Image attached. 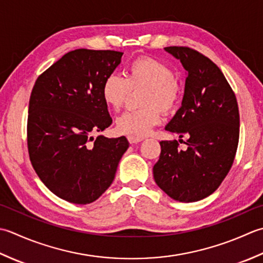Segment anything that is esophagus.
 Wrapping results in <instances>:
<instances>
[{"instance_id": "34e87169", "label": "esophagus", "mask_w": 263, "mask_h": 263, "mask_svg": "<svg viewBox=\"0 0 263 263\" xmlns=\"http://www.w3.org/2000/svg\"><path fill=\"white\" fill-rule=\"evenodd\" d=\"M127 138H128V142H129L130 144H136V143H138V142H141V141H143V138H142V137H135V136H128Z\"/></svg>"}]
</instances>
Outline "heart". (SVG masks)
Returning a JSON list of instances; mask_svg holds the SVG:
<instances>
[{
	"label": "heart",
	"instance_id": "1",
	"mask_svg": "<svg viewBox=\"0 0 263 263\" xmlns=\"http://www.w3.org/2000/svg\"><path fill=\"white\" fill-rule=\"evenodd\" d=\"M132 90H142L141 109L126 111L117 119V130L125 135L144 137L161 120V111L170 114L181 99V86L171 68L157 59L142 57L126 69V78L111 73L102 85V99L114 111L125 104Z\"/></svg>",
	"mask_w": 263,
	"mask_h": 263
}]
</instances>
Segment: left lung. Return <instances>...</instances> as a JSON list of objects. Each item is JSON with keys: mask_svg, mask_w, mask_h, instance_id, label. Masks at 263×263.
I'll use <instances>...</instances> for the list:
<instances>
[{"mask_svg": "<svg viewBox=\"0 0 263 263\" xmlns=\"http://www.w3.org/2000/svg\"><path fill=\"white\" fill-rule=\"evenodd\" d=\"M164 50L187 71L181 106L165 126L187 137V148L179 149L176 139L160 142L153 177L171 199L196 202L211 195L232 168L239 138L237 100L220 69L202 53L186 46Z\"/></svg>", "mask_w": 263, "mask_h": 263, "instance_id": "obj_1", "label": "left lung"}]
</instances>
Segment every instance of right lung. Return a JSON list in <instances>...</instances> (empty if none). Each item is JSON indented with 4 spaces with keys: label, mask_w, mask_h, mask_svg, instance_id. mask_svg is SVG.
I'll list each match as a JSON object with an SVG mask.
<instances>
[{
    "label": "right lung",
    "mask_w": 263,
    "mask_h": 263,
    "mask_svg": "<svg viewBox=\"0 0 263 263\" xmlns=\"http://www.w3.org/2000/svg\"><path fill=\"white\" fill-rule=\"evenodd\" d=\"M122 54L70 51L36 79L31 90L27 121L30 162L47 189L64 201L88 204L98 200L114 181L129 146L125 136H92L112 124L102 85Z\"/></svg>",
    "instance_id": "1"
}]
</instances>
